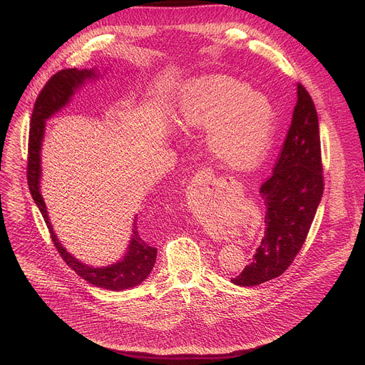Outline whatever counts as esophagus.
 I'll use <instances>...</instances> for the list:
<instances>
[{
  "instance_id": "1",
  "label": "esophagus",
  "mask_w": 365,
  "mask_h": 365,
  "mask_svg": "<svg viewBox=\"0 0 365 365\" xmlns=\"http://www.w3.org/2000/svg\"><path fill=\"white\" fill-rule=\"evenodd\" d=\"M196 178H199V180L202 179L203 182L210 183V182H214L215 178H214V172L211 169H203L199 172V175H196Z\"/></svg>"
}]
</instances>
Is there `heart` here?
Listing matches in <instances>:
<instances>
[{
    "label": "heart",
    "mask_w": 365,
    "mask_h": 365,
    "mask_svg": "<svg viewBox=\"0 0 365 365\" xmlns=\"http://www.w3.org/2000/svg\"><path fill=\"white\" fill-rule=\"evenodd\" d=\"M180 123L210 130L206 147L232 169H250L266 155L274 134V108L250 86L224 76L196 81L180 103Z\"/></svg>",
    "instance_id": "1"
}]
</instances>
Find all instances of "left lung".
I'll return each mask as SVG.
<instances>
[{
  "label": "left lung",
  "mask_w": 365,
  "mask_h": 365,
  "mask_svg": "<svg viewBox=\"0 0 365 365\" xmlns=\"http://www.w3.org/2000/svg\"><path fill=\"white\" fill-rule=\"evenodd\" d=\"M324 193L319 121L315 103L297 83L292 124L273 175L259 187L266 203V230L251 263L232 277L251 287L283 274L300 251Z\"/></svg>",
  "instance_id": "1"
}]
</instances>
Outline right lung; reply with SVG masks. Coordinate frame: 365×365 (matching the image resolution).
Here are the masks:
<instances>
[{
    "label": "right lung",
    "mask_w": 365,
    "mask_h": 365,
    "mask_svg": "<svg viewBox=\"0 0 365 365\" xmlns=\"http://www.w3.org/2000/svg\"><path fill=\"white\" fill-rule=\"evenodd\" d=\"M96 72L95 69H65L51 76L47 83L43 86L41 92L38 93L34 110L31 114V124H30V134H29V159H27V183L33 200L36 202L37 207L40 210L44 222L48 228L50 238L53 241L55 247L58 248L59 254L65 259V263L83 280L88 283L102 287L107 290H125L143 283L155 263V255H158V248L150 245L147 241L141 238L138 234L137 227V215L134 217L133 224V235L127 248L125 255L120 262L107 266V267H92L75 258L72 254L66 251V248L58 240L51 224L48 221L46 203L40 193V178H41V143L44 137V127L46 120L51 115L61 111L63 107L68 106L72 95L76 89H79L85 81L95 79Z\"/></svg>",
    "instance_id": "obj_1"
}]
</instances>
